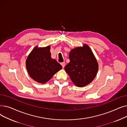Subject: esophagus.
<instances>
[{
    "label": "esophagus",
    "mask_w": 127,
    "mask_h": 127,
    "mask_svg": "<svg viewBox=\"0 0 127 127\" xmlns=\"http://www.w3.org/2000/svg\"><path fill=\"white\" fill-rule=\"evenodd\" d=\"M61 65H62V67H63V68H64V67H65V63L64 62H62V63H61Z\"/></svg>",
    "instance_id": "esophagus-1"
}]
</instances>
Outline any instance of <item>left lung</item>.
Listing matches in <instances>:
<instances>
[{
    "label": "left lung",
    "mask_w": 127,
    "mask_h": 127,
    "mask_svg": "<svg viewBox=\"0 0 127 127\" xmlns=\"http://www.w3.org/2000/svg\"><path fill=\"white\" fill-rule=\"evenodd\" d=\"M70 62L65 70L78 87L90 84L95 78L98 69L97 60L88 45L72 49L69 52Z\"/></svg>",
    "instance_id": "left-lung-1"
}]
</instances>
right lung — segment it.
Masks as SVG:
<instances>
[{
  "label": "right lung",
  "instance_id": "1",
  "mask_svg": "<svg viewBox=\"0 0 127 127\" xmlns=\"http://www.w3.org/2000/svg\"><path fill=\"white\" fill-rule=\"evenodd\" d=\"M49 46L32 50L26 60V67L30 76L38 83H45L62 68L51 58Z\"/></svg>",
  "mask_w": 127,
  "mask_h": 127
}]
</instances>
